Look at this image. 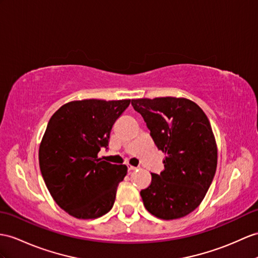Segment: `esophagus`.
<instances>
[{"instance_id":"34e87169","label":"esophagus","mask_w":258,"mask_h":258,"mask_svg":"<svg viewBox=\"0 0 258 258\" xmlns=\"http://www.w3.org/2000/svg\"><path fill=\"white\" fill-rule=\"evenodd\" d=\"M127 167H128L129 171H136V169L139 168L138 166H133V165H130V164H127Z\"/></svg>"}]
</instances>
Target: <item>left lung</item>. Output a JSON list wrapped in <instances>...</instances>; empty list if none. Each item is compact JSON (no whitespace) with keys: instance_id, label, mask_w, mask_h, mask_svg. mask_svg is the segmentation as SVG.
I'll return each instance as SVG.
<instances>
[{"instance_id":"left-lung-1","label":"left lung","mask_w":258,"mask_h":258,"mask_svg":"<svg viewBox=\"0 0 258 258\" xmlns=\"http://www.w3.org/2000/svg\"><path fill=\"white\" fill-rule=\"evenodd\" d=\"M131 105L166 154L164 169L151 173V184L140 191L143 205L156 218H183L203 202L216 174L218 150L209 119L183 97L139 98Z\"/></svg>"}]
</instances>
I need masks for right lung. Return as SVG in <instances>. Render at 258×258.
<instances>
[{
	"instance_id": "add662e5",
	"label": "right lung",
	"mask_w": 258,
	"mask_h": 258,
	"mask_svg": "<svg viewBox=\"0 0 258 258\" xmlns=\"http://www.w3.org/2000/svg\"><path fill=\"white\" fill-rule=\"evenodd\" d=\"M130 102L73 100L50 118L39 146L40 172L56 205L70 216L96 219L114 206L128 168L97 154L108 147L112 124Z\"/></svg>"
}]
</instances>
